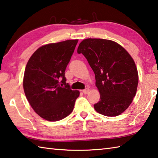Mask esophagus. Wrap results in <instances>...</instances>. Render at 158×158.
<instances>
[{
  "label": "esophagus",
  "instance_id": "esophagus-1",
  "mask_svg": "<svg viewBox=\"0 0 158 158\" xmlns=\"http://www.w3.org/2000/svg\"><path fill=\"white\" fill-rule=\"evenodd\" d=\"M89 91H90V89H89L88 88H86L85 89H84V90H83L82 92L84 93V94H88L89 93Z\"/></svg>",
  "mask_w": 158,
  "mask_h": 158
}]
</instances>
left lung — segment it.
Here are the masks:
<instances>
[{"label":"left lung","mask_w":158,"mask_h":158,"mask_svg":"<svg viewBox=\"0 0 158 158\" xmlns=\"http://www.w3.org/2000/svg\"><path fill=\"white\" fill-rule=\"evenodd\" d=\"M83 54L95 74L100 101L94 104L103 115H119L135 96L138 73L134 60L117 43L102 39H86L77 49Z\"/></svg>","instance_id":"8db88e82"}]
</instances>
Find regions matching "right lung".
<instances>
[{
	"label": "right lung",
	"mask_w": 158,
	"mask_h": 158,
	"mask_svg": "<svg viewBox=\"0 0 158 158\" xmlns=\"http://www.w3.org/2000/svg\"><path fill=\"white\" fill-rule=\"evenodd\" d=\"M78 40L47 44L38 48L28 61L23 77L27 101L39 115L56 122L72 113L79 96L66 84L65 70Z\"/></svg>",
	"instance_id": "right-lung-1"
}]
</instances>
